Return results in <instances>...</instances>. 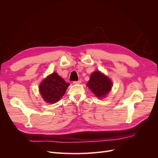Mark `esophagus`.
<instances>
[{
	"instance_id": "1",
	"label": "esophagus",
	"mask_w": 158,
	"mask_h": 158,
	"mask_svg": "<svg viewBox=\"0 0 158 158\" xmlns=\"http://www.w3.org/2000/svg\"><path fill=\"white\" fill-rule=\"evenodd\" d=\"M81 82H82V81H81V80H78V81H74L73 84H79L81 83Z\"/></svg>"
}]
</instances>
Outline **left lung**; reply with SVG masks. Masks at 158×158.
<instances>
[{"mask_svg":"<svg viewBox=\"0 0 158 158\" xmlns=\"http://www.w3.org/2000/svg\"><path fill=\"white\" fill-rule=\"evenodd\" d=\"M87 85L98 98H103L111 91L112 82L99 71H95L91 75Z\"/></svg>","mask_w":158,"mask_h":158,"instance_id":"left-lung-1","label":"left lung"}]
</instances>
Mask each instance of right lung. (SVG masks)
<instances>
[{
  "mask_svg": "<svg viewBox=\"0 0 158 158\" xmlns=\"http://www.w3.org/2000/svg\"><path fill=\"white\" fill-rule=\"evenodd\" d=\"M69 85L57 73H53L41 83L40 91L46 102L55 103L63 96Z\"/></svg>",
  "mask_w": 158,
  "mask_h": 158,
  "instance_id": "obj_1",
  "label": "right lung"
}]
</instances>
